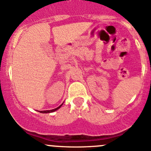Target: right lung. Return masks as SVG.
I'll return each instance as SVG.
<instances>
[{"label":"right lung","mask_w":151,"mask_h":151,"mask_svg":"<svg viewBox=\"0 0 151 151\" xmlns=\"http://www.w3.org/2000/svg\"><path fill=\"white\" fill-rule=\"evenodd\" d=\"M63 104H60V106H58V107L55 108V109H51V110H44V111H39V112H41V113H50V112H55V111L58 110V109H60V106H61L62 105H63Z\"/></svg>","instance_id":"add662e5"}]
</instances>
